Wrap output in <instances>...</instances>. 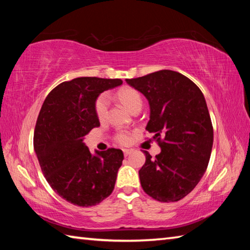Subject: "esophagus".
<instances>
[{
  "instance_id": "obj_1",
  "label": "esophagus",
  "mask_w": 250,
  "mask_h": 250,
  "mask_svg": "<svg viewBox=\"0 0 250 250\" xmlns=\"http://www.w3.org/2000/svg\"><path fill=\"white\" fill-rule=\"evenodd\" d=\"M131 152H133V150H132V149H124V155H125V157L129 156Z\"/></svg>"
}]
</instances>
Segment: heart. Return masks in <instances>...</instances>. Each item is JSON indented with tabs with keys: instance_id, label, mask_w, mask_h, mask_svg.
<instances>
[{
	"instance_id": "1",
	"label": "heart",
	"mask_w": 250,
	"mask_h": 250,
	"mask_svg": "<svg viewBox=\"0 0 250 250\" xmlns=\"http://www.w3.org/2000/svg\"><path fill=\"white\" fill-rule=\"evenodd\" d=\"M117 98L132 113L140 111L143 107V98L139 90L132 87H125L117 92ZM109 101L106 94H101L94 103V111L100 121H104L108 114ZM115 141L120 145H128L131 142V134L126 131H118Z\"/></svg>"
}]
</instances>
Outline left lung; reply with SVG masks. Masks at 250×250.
<instances>
[{"label":"left lung","mask_w":250,"mask_h":250,"mask_svg":"<svg viewBox=\"0 0 250 250\" xmlns=\"http://www.w3.org/2000/svg\"><path fill=\"white\" fill-rule=\"evenodd\" d=\"M125 82L149 102L146 130L161 147L155 158L144 151L142 188L159 202L182 200L204 175L213 148L214 129L204 95L188 77L171 70Z\"/></svg>","instance_id":"8db88e82"}]
</instances>
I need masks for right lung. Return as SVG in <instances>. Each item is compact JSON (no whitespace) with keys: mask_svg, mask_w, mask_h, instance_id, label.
Here are the masks:
<instances>
[{"mask_svg":"<svg viewBox=\"0 0 250 250\" xmlns=\"http://www.w3.org/2000/svg\"><path fill=\"white\" fill-rule=\"evenodd\" d=\"M121 79L78 77L63 82L45 99L37 117L33 144L50 187L70 203L90 207L113 192L124 160L120 149L92 156L83 136L100 126L94 103L100 93L120 86Z\"/></svg>","mask_w":250,"mask_h":250,"instance_id":"1","label":"right lung"}]
</instances>
